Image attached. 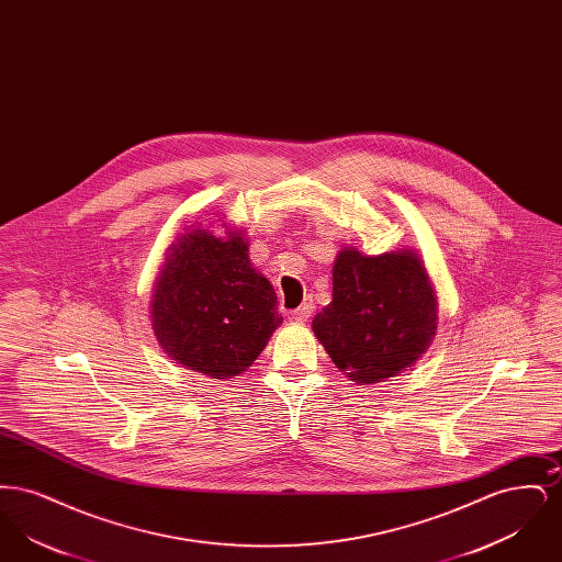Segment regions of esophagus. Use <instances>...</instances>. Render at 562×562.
Instances as JSON below:
<instances>
[{
    "instance_id": "esophagus-1",
    "label": "esophagus",
    "mask_w": 562,
    "mask_h": 562,
    "mask_svg": "<svg viewBox=\"0 0 562 562\" xmlns=\"http://www.w3.org/2000/svg\"><path fill=\"white\" fill-rule=\"evenodd\" d=\"M314 310H316V305H314V299L312 296H307L296 310L293 312V318L296 322H305L312 314H314Z\"/></svg>"
}]
</instances>
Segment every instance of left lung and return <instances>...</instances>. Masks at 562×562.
I'll return each mask as SVG.
<instances>
[{
	"label": "left lung",
	"mask_w": 562,
	"mask_h": 562,
	"mask_svg": "<svg viewBox=\"0 0 562 562\" xmlns=\"http://www.w3.org/2000/svg\"><path fill=\"white\" fill-rule=\"evenodd\" d=\"M436 321L428 273L413 252L367 257L348 248L333 268V301L312 324L341 371L379 383L429 348Z\"/></svg>",
	"instance_id": "obj_1"
}]
</instances>
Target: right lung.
Masks as SVG:
<instances>
[{"label":"right lung","instance_id":"1","mask_svg":"<svg viewBox=\"0 0 562 562\" xmlns=\"http://www.w3.org/2000/svg\"><path fill=\"white\" fill-rule=\"evenodd\" d=\"M151 322L164 351L213 379H232L282 324L278 296L240 236L193 229L172 244L156 282Z\"/></svg>","mask_w":562,"mask_h":562}]
</instances>
